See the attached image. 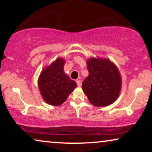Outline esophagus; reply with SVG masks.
<instances>
[{
	"mask_svg": "<svg viewBox=\"0 0 152 152\" xmlns=\"http://www.w3.org/2000/svg\"><path fill=\"white\" fill-rule=\"evenodd\" d=\"M76 82H77V84L78 86H81V85H82V81L80 80H77Z\"/></svg>",
	"mask_w": 152,
	"mask_h": 152,
	"instance_id": "esophagus-1",
	"label": "esophagus"
}]
</instances>
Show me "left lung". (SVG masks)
Listing matches in <instances>:
<instances>
[{"mask_svg": "<svg viewBox=\"0 0 152 152\" xmlns=\"http://www.w3.org/2000/svg\"><path fill=\"white\" fill-rule=\"evenodd\" d=\"M88 76L82 82V89L90 102L96 107L113 103L121 90V77L109 59L91 58L87 61Z\"/></svg>", "mask_w": 152, "mask_h": 152, "instance_id": "left-lung-1", "label": "left lung"}]
</instances>
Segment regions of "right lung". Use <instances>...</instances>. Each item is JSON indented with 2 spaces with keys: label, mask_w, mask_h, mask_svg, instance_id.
Instances as JSON below:
<instances>
[{
  "label": "right lung",
  "mask_w": 152,
  "mask_h": 152,
  "mask_svg": "<svg viewBox=\"0 0 152 152\" xmlns=\"http://www.w3.org/2000/svg\"><path fill=\"white\" fill-rule=\"evenodd\" d=\"M64 59H56L41 72L38 84L43 98L49 104L59 106L63 104L77 84L64 71Z\"/></svg>",
  "instance_id": "obj_1"
}]
</instances>
